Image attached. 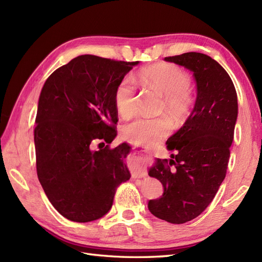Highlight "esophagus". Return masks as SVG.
<instances>
[{"mask_svg":"<svg viewBox=\"0 0 262 262\" xmlns=\"http://www.w3.org/2000/svg\"><path fill=\"white\" fill-rule=\"evenodd\" d=\"M143 176H144V173H141V175H140L139 177H143Z\"/></svg>","mask_w":262,"mask_h":262,"instance_id":"esophagus-1","label":"esophagus"}]
</instances>
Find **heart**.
<instances>
[{"mask_svg": "<svg viewBox=\"0 0 262 262\" xmlns=\"http://www.w3.org/2000/svg\"><path fill=\"white\" fill-rule=\"evenodd\" d=\"M137 81L145 89L163 94L165 109L170 115L184 114L190 106V76L176 66L157 64L145 68L138 74ZM136 86L130 77H124L115 93V104L119 115L130 117L136 109ZM169 130V122L164 118H137L123 126L122 136L134 144L150 146L167 136Z\"/></svg>", "mask_w": 262, "mask_h": 262, "instance_id": "b5f03b06", "label": "heart"}]
</instances>
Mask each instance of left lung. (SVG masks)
<instances>
[{"label":"left lung","instance_id":"left-lung-1","mask_svg":"<svg viewBox=\"0 0 262 262\" xmlns=\"http://www.w3.org/2000/svg\"><path fill=\"white\" fill-rule=\"evenodd\" d=\"M164 60L191 71L196 98L184 125L166 142L170 160L156 158L148 169L164 192L147 207L154 216L182 224L208 208L225 178L238 104L231 77L209 55L187 52Z\"/></svg>","mask_w":262,"mask_h":262}]
</instances>
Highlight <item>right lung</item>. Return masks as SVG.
Here are the masks:
<instances>
[{"label":"right lung","instance_id":"1","mask_svg":"<svg viewBox=\"0 0 262 262\" xmlns=\"http://www.w3.org/2000/svg\"><path fill=\"white\" fill-rule=\"evenodd\" d=\"M138 64L84 54L43 84L34 131L37 175L54 209L70 221L104 216L117 187L131 177L125 163L131 146L108 144L117 137L116 89ZM95 141L99 150L92 148Z\"/></svg>","mask_w":262,"mask_h":262}]
</instances>
